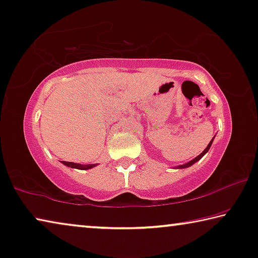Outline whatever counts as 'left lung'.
<instances>
[{"label": "left lung", "mask_w": 258, "mask_h": 258, "mask_svg": "<svg viewBox=\"0 0 258 258\" xmlns=\"http://www.w3.org/2000/svg\"><path fill=\"white\" fill-rule=\"evenodd\" d=\"M212 142H213V139L211 140V142L209 144V146H207V147L205 148V151H204L202 154H199V155H198L197 157H196V159H194L192 161H190V162H187V163H185V164H183V166H178V168H179V169H180V168H187V167L192 166V164H194V163L197 162V161L201 160L202 157H203L204 155H205V154H206L207 152H209V149H210V147H211V145H212Z\"/></svg>", "instance_id": "left-lung-1"}]
</instances>
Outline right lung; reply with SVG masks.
<instances>
[{
  "label": "right lung",
  "mask_w": 258,
  "mask_h": 258,
  "mask_svg": "<svg viewBox=\"0 0 258 258\" xmlns=\"http://www.w3.org/2000/svg\"><path fill=\"white\" fill-rule=\"evenodd\" d=\"M64 166L67 167H71V168H76V169H84V170H87V169H90L92 167H95V164H80V163H74V162H67V161H61Z\"/></svg>",
  "instance_id": "1"
}]
</instances>
